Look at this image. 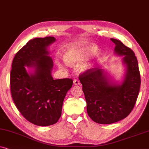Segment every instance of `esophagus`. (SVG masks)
Instances as JSON below:
<instances>
[{"instance_id": "1", "label": "esophagus", "mask_w": 149, "mask_h": 149, "mask_svg": "<svg viewBox=\"0 0 149 149\" xmlns=\"http://www.w3.org/2000/svg\"><path fill=\"white\" fill-rule=\"evenodd\" d=\"M73 83H74V85H80V81H79V80H77V79H74V81H73Z\"/></svg>"}]
</instances>
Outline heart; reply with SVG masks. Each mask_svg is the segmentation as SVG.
<instances>
[{
	"mask_svg": "<svg viewBox=\"0 0 149 149\" xmlns=\"http://www.w3.org/2000/svg\"><path fill=\"white\" fill-rule=\"evenodd\" d=\"M97 51V47L95 45L81 42L69 45L66 49L64 54V60L68 64L74 65L80 64V70L85 71L88 69L89 65L87 60L91 59ZM58 64L64 68L62 64L58 61Z\"/></svg>",
	"mask_w": 149,
	"mask_h": 149,
	"instance_id": "1",
	"label": "heart"
}]
</instances>
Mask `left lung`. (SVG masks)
Listing matches in <instances>:
<instances>
[{"label": "left lung", "mask_w": 149, "mask_h": 149, "mask_svg": "<svg viewBox=\"0 0 149 149\" xmlns=\"http://www.w3.org/2000/svg\"><path fill=\"white\" fill-rule=\"evenodd\" d=\"M111 40L115 44V54L124 56L123 61L127 70L123 83L119 85L112 84L103 69L98 68L87 70L79 77L87 114L100 124H111L127 117L135 106L141 83L134 52L120 40Z\"/></svg>", "instance_id": "1"}]
</instances>
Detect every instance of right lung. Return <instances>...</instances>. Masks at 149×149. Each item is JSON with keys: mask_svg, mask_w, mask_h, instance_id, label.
I'll list each match as a JSON object with an SVG mask.
<instances>
[{"mask_svg": "<svg viewBox=\"0 0 149 149\" xmlns=\"http://www.w3.org/2000/svg\"><path fill=\"white\" fill-rule=\"evenodd\" d=\"M55 40L53 36L29 40L17 52L12 62V98L23 117L38 126L58 122L64 97L73 83L72 79L54 80L52 76L54 64L47 47ZM25 65L34 67L33 74L26 72Z\"/></svg>", "mask_w": 149, "mask_h": 149, "instance_id": "1", "label": "right lung"}]
</instances>
